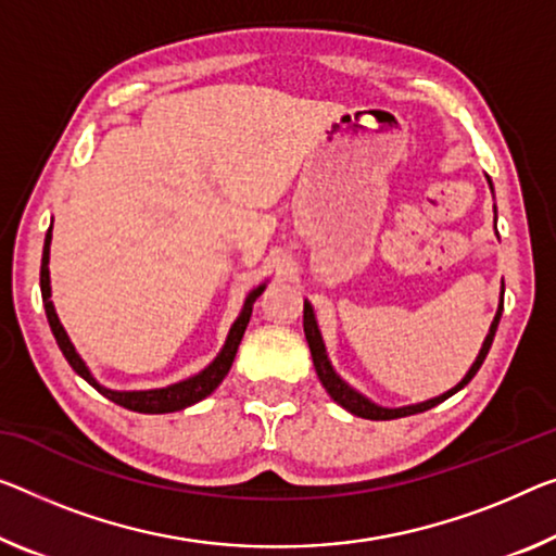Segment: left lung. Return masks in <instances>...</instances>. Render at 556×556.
<instances>
[{
  "mask_svg": "<svg viewBox=\"0 0 556 556\" xmlns=\"http://www.w3.org/2000/svg\"><path fill=\"white\" fill-rule=\"evenodd\" d=\"M490 181V178H486ZM492 186V181H490ZM502 298H505V283H502ZM500 298V307H497V315H494L492 326H490V332H486L484 343H482V350L480 355H477V361L472 363V367H469L467 375L463 380L457 382L455 388L442 392V395L432 397V400H425V403H417V405H407V407H382V405H375L372 400H367L365 395H361V392L353 390L348 386V382L340 378V375L332 370L330 365V357L326 353V343H323V336L318 330V320H315V313H313V305L305 301L303 305V330H305V340H307V348H311V355H313V365H315V372H318V378L323 382V388L328 390V395L336 400V403L340 407H345L348 413H353L357 417H365V420H397V417H407V415H417V413H425V409H430L434 405L445 403L447 397L455 395L457 390H463L469 380L475 378L477 370H480L486 353H490L492 348V340H494V332H497V326H500V318H502V305H505V301Z\"/></svg>",
  "mask_w": 556,
  "mask_h": 556,
  "instance_id": "obj_1",
  "label": "left lung"
}]
</instances>
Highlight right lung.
Here are the masks:
<instances>
[{"label":"right lung","instance_id":"add662e5","mask_svg":"<svg viewBox=\"0 0 556 556\" xmlns=\"http://www.w3.org/2000/svg\"><path fill=\"white\" fill-rule=\"evenodd\" d=\"M49 245H51V228L47 230V238H45V253H41V270H39L41 301H45L49 328H51V332H54L56 345L64 353L66 363H70L74 367V372L81 375V378L87 380L91 388H97L101 395L111 400V403L122 405L126 409H134V413L161 415V413H176V409H184V407H189V405H195V403H199V400L208 397L211 392L216 390L220 382H224V378H226L228 370H230V365H233V357L238 353V345H241V338H243V332H245V326H249V320H251L255 298H258L263 290H266V283L251 290L249 298H245L243 307H241V313H238L236 323L228 330L226 345L220 348V353L216 355V361H213L208 367H203L199 375H193V378H186L181 382H174V386L156 388V390H109L104 386H99L97 378H93L91 370L87 367V363H84L81 355L76 353V348L72 345L70 336H66L64 326H62V323H59V315L54 311V303H51Z\"/></svg>","mask_w":556,"mask_h":556}]
</instances>
